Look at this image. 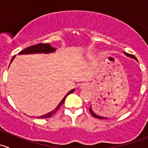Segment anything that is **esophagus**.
Instances as JSON below:
<instances>
[{
    "label": "esophagus",
    "instance_id": "1",
    "mask_svg": "<svg viewBox=\"0 0 148 148\" xmlns=\"http://www.w3.org/2000/svg\"><path fill=\"white\" fill-rule=\"evenodd\" d=\"M89 85L88 84H82L80 85V88L81 89H86V88H89Z\"/></svg>",
    "mask_w": 148,
    "mask_h": 148
}]
</instances>
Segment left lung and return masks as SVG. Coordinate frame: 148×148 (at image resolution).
Here are the masks:
<instances>
[{
	"label": "left lung",
	"instance_id": "obj_1",
	"mask_svg": "<svg viewBox=\"0 0 148 148\" xmlns=\"http://www.w3.org/2000/svg\"><path fill=\"white\" fill-rule=\"evenodd\" d=\"M125 54H126L127 56H129V57L132 58V59H135V60H136V61H138V59H137V58L135 57V56H134V55L130 54V53H126V52H125ZM89 112H91V114H92V115L93 116V117H96V118H98V119H107V117H101V116H99V115H97V114H95V113L93 112V110H92V106H91V107H89Z\"/></svg>",
	"mask_w": 148,
	"mask_h": 148
}]
</instances>
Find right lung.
<instances>
[{
	"label": "right lung",
	"instance_id": "right-lung-1",
	"mask_svg": "<svg viewBox=\"0 0 148 148\" xmlns=\"http://www.w3.org/2000/svg\"><path fill=\"white\" fill-rule=\"evenodd\" d=\"M55 51H56V49H55V48H53V47H52V46H51L49 44H41H41H36V45L29 46V47L26 48V49H23V50H22L21 51L19 52L18 54L19 55L31 54V53H52V52H54ZM15 57H16V55L13 56L11 61H10V63L13 62V60L14 59ZM74 92V89H71L70 92H69L68 93L66 94V95L63 98V99L61 101V102L59 103V104H58L57 107H56V108H55L54 110H53V111L47 113V114H44V115L40 116V117H36L37 118H48V117H51L52 115H53V114H54L55 113H56V112H57L58 110H59V108L61 107V106H62V104H64V102L66 98V97L68 96L69 94L72 93V92Z\"/></svg>",
	"mask_w": 148,
	"mask_h": 148
}]
</instances>
